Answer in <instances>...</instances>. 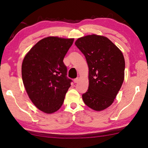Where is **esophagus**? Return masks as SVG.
<instances>
[{
	"instance_id": "34e87169",
	"label": "esophagus",
	"mask_w": 148,
	"mask_h": 148,
	"mask_svg": "<svg viewBox=\"0 0 148 148\" xmlns=\"http://www.w3.org/2000/svg\"><path fill=\"white\" fill-rule=\"evenodd\" d=\"M79 77H77V78H76V79H74V83H77L78 82V81H79Z\"/></svg>"
}]
</instances>
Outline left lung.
Masks as SVG:
<instances>
[{
  "label": "left lung",
  "instance_id": "1",
  "mask_svg": "<svg viewBox=\"0 0 148 148\" xmlns=\"http://www.w3.org/2000/svg\"><path fill=\"white\" fill-rule=\"evenodd\" d=\"M75 45L89 68V86L83 94L84 103L95 111L114 102L124 81L125 62L122 52L108 38L95 34L78 39Z\"/></svg>",
  "mask_w": 148,
  "mask_h": 148
}]
</instances>
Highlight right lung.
Masks as SVG:
<instances>
[{"instance_id":"right-lung-1","label":"right lung","mask_w":148,"mask_h":148,"mask_svg":"<svg viewBox=\"0 0 148 148\" xmlns=\"http://www.w3.org/2000/svg\"><path fill=\"white\" fill-rule=\"evenodd\" d=\"M74 39L48 37L37 42L25 56L22 79L27 93L37 108L47 114L57 111L72 80L67 77L64 58Z\"/></svg>"}]
</instances>
